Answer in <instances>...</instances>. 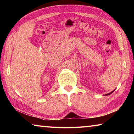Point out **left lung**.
Wrapping results in <instances>:
<instances>
[{
    "mask_svg": "<svg viewBox=\"0 0 134 134\" xmlns=\"http://www.w3.org/2000/svg\"><path fill=\"white\" fill-rule=\"evenodd\" d=\"M115 90H113V91H112V92H110V93H108V94H105V96H108V95H109V94H112V93H113V92H114V91H115Z\"/></svg>",
    "mask_w": 134,
    "mask_h": 134,
    "instance_id": "left-lung-1",
    "label": "left lung"
}]
</instances>
